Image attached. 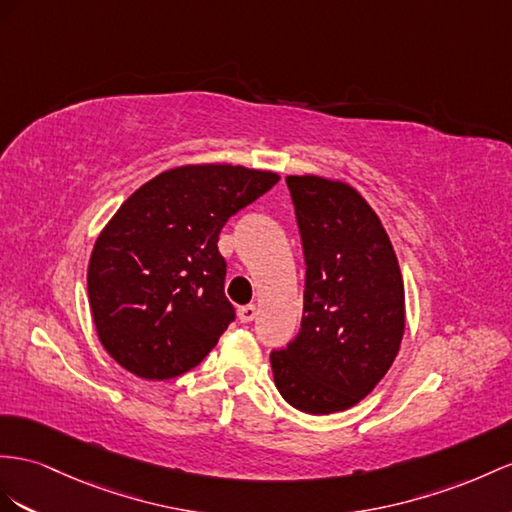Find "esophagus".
I'll return each instance as SVG.
<instances>
[{
  "mask_svg": "<svg viewBox=\"0 0 512 512\" xmlns=\"http://www.w3.org/2000/svg\"><path fill=\"white\" fill-rule=\"evenodd\" d=\"M255 316H257V307H255V305H244V307H238V318H240V322L248 324V322H253V320H255Z\"/></svg>",
  "mask_w": 512,
  "mask_h": 512,
  "instance_id": "esophagus-1",
  "label": "esophagus"
}]
</instances>
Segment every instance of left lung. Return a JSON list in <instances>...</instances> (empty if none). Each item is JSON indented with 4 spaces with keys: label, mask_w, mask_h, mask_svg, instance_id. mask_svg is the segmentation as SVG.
Returning <instances> with one entry per match:
<instances>
[{
    "label": "left lung",
    "mask_w": 512,
    "mask_h": 512,
    "mask_svg": "<svg viewBox=\"0 0 512 512\" xmlns=\"http://www.w3.org/2000/svg\"><path fill=\"white\" fill-rule=\"evenodd\" d=\"M305 255L300 331L270 352L274 385L294 409L346 411L378 385L404 333V285L374 209L348 183L287 177Z\"/></svg>",
    "instance_id": "left-lung-1"
}]
</instances>
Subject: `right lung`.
<instances>
[{"label": "right lung", "instance_id": "1", "mask_svg": "<svg viewBox=\"0 0 512 512\" xmlns=\"http://www.w3.org/2000/svg\"><path fill=\"white\" fill-rule=\"evenodd\" d=\"M279 181L231 164L166 170L140 186L101 231L88 300L110 357L149 381L196 368L235 320L218 235Z\"/></svg>", "mask_w": 512, "mask_h": 512}]
</instances>
